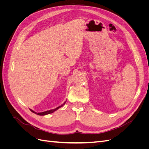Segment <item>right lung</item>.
I'll use <instances>...</instances> for the list:
<instances>
[{"label": "right lung", "instance_id": "add662e5", "mask_svg": "<svg viewBox=\"0 0 149 149\" xmlns=\"http://www.w3.org/2000/svg\"><path fill=\"white\" fill-rule=\"evenodd\" d=\"M65 104V102L63 104H62L61 106L56 107V109H52V110H49V111H45V112H35V111H32V110H31V109H30V111H31V112H33V113L37 114H38V115H40V116H44V115H47V114H51V113H52V112H55V111H56L57 109H59V108H60L61 107H62L63 106V105Z\"/></svg>", "mask_w": 149, "mask_h": 149}]
</instances>
